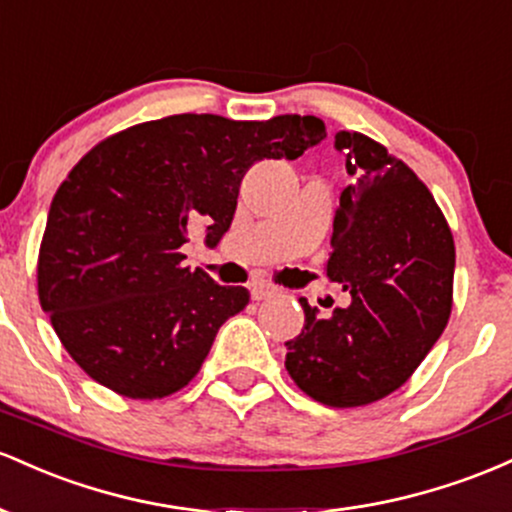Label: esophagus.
Here are the masks:
<instances>
[{
    "mask_svg": "<svg viewBox=\"0 0 512 512\" xmlns=\"http://www.w3.org/2000/svg\"><path fill=\"white\" fill-rule=\"evenodd\" d=\"M280 292V287L278 285H273V283H254L251 285V297H254V300L258 302V300H271V297H275Z\"/></svg>",
    "mask_w": 512,
    "mask_h": 512,
    "instance_id": "obj_1",
    "label": "esophagus"
}]
</instances>
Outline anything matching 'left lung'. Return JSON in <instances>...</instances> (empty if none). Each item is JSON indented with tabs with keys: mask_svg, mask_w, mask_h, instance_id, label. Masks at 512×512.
Returning <instances> with one entry per match:
<instances>
[{
	"mask_svg": "<svg viewBox=\"0 0 512 512\" xmlns=\"http://www.w3.org/2000/svg\"><path fill=\"white\" fill-rule=\"evenodd\" d=\"M336 149L350 186L324 273L350 304L317 317L302 297L304 329L285 343V370L319 404L353 409L396 392L445 331L455 239L426 183L387 147L341 130Z\"/></svg>",
	"mask_w": 512,
	"mask_h": 512,
	"instance_id": "left-lung-1",
	"label": "left lung"
}]
</instances>
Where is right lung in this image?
Listing matches in <instances>:
<instances>
[{"mask_svg": "<svg viewBox=\"0 0 512 512\" xmlns=\"http://www.w3.org/2000/svg\"><path fill=\"white\" fill-rule=\"evenodd\" d=\"M324 137L314 116L181 113L91 147L57 188L38 251L40 307L74 363L128 399L186 387L251 297L183 266L188 229L203 225L215 246L246 171Z\"/></svg>", "mask_w": 512, "mask_h": 512, "instance_id": "1", "label": "right lung"}]
</instances>
